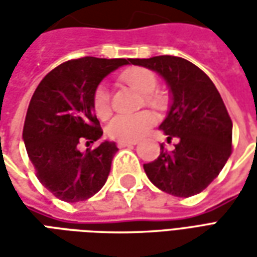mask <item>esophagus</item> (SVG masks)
I'll use <instances>...</instances> for the list:
<instances>
[{
  "label": "esophagus",
  "mask_w": 257,
  "mask_h": 257,
  "mask_svg": "<svg viewBox=\"0 0 257 257\" xmlns=\"http://www.w3.org/2000/svg\"><path fill=\"white\" fill-rule=\"evenodd\" d=\"M136 145V142H118L117 146L119 149H123V147H132V146Z\"/></svg>",
  "instance_id": "1"
}]
</instances>
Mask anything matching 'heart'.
Instances as JSON below:
<instances>
[{
    "mask_svg": "<svg viewBox=\"0 0 257 257\" xmlns=\"http://www.w3.org/2000/svg\"><path fill=\"white\" fill-rule=\"evenodd\" d=\"M121 81L142 93L143 104L156 111H162L168 106V97L164 92L157 90L158 79L151 70L145 67H132L121 74ZM92 106L96 117L107 119L111 114L110 93L106 85H99L92 96ZM156 123V117L147 110L131 115H117L106 126L107 136L118 142H136L147 135Z\"/></svg>",
    "mask_w": 257,
    "mask_h": 257,
    "instance_id": "b5f03b06",
    "label": "heart"
}]
</instances>
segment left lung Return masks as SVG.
Returning <instances> with one entry per match:
<instances>
[{"label":"left lung","mask_w":257,"mask_h":257,"mask_svg":"<svg viewBox=\"0 0 257 257\" xmlns=\"http://www.w3.org/2000/svg\"><path fill=\"white\" fill-rule=\"evenodd\" d=\"M131 63L157 71L172 93V106L160 129L168 143H178L172 151L161 145L158 158L143 165L147 178L175 197L201 193L231 154L232 122L219 90L201 68L183 58L162 55Z\"/></svg>","instance_id":"8db88e82"}]
</instances>
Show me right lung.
<instances>
[{"instance_id": "1", "label": "right lung", "mask_w": 257, "mask_h": 257, "mask_svg": "<svg viewBox=\"0 0 257 257\" xmlns=\"http://www.w3.org/2000/svg\"><path fill=\"white\" fill-rule=\"evenodd\" d=\"M132 59H73L59 64L37 86L26 114L23 140L37 178L56 198L85 201L104 186L117 146L103 142L92 96L107 74Z\"/></svg>"}]
</instances>
